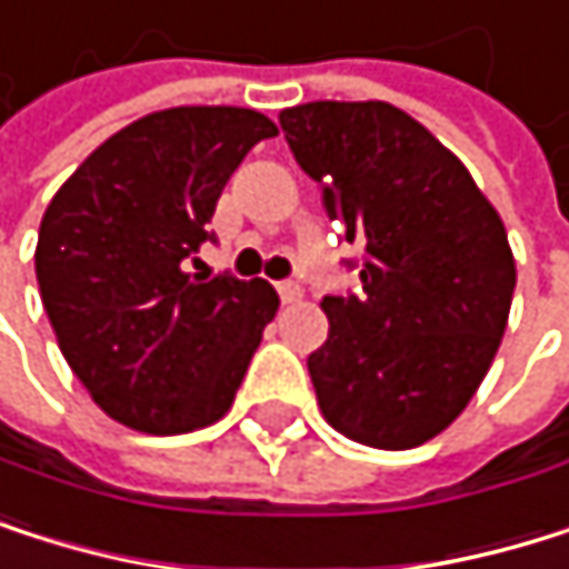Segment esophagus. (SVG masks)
Instances as JSON below:
<instances>
[{
	"mask_svg": "<svg viewBox=\"0 0 569 569\" xmlns=\"http://www.w3.org/2000/svg\"><path fill=\"white\" fill-rule=\"evenodd\" d=\"M278 295H281L284 305H298V301L305 298V288H301L298 281H281V284H278Z\"/></svg>",
	"mask_w": 569,
	"mask_h": 569,
	"instance_id": "obj_1",
	"label": "esophagus"
}]
</instances>
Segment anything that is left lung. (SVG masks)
I'll use <instances>...</instances> for the list:
<instances>
[{"mask_svg": "<svg viewBox=\"0 0 569 569\" xmlns=\"http://www.w3.org/2000/svg\"><path fill=\"white\" fill-rule=\"evenodd\" d=\"M284 141L349 243L362 291L326 298L308 356L322 417L349 441L407 451L468 407L499 352L516 258L465 162L387 101H308Z\"/></svg>", "mask_w": 569, "mask_h": 569, "instance_id": "8db88e82", "label": "left lung"}]
</instances>
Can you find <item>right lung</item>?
Here are the masks:
<instances>
[{
	"instance_id": "add662e5",
	"label": "right lung",
	"mask_w": 569,
	"mask_h": 569,
	"mask_svg": "<svg viewBox=\"0 0 569 569\" xmlns=\"http://www.w3.org/2000/svg\"><path fill=\"white\" fill-rule=\"evenodd\" d=\"M278 124L250 108L186 104L114 131L50 200L40 298L91 400L146 435L217 423L278 311L268 281L189 274L217 200Z\"/></svg>"
}]
</instances>
